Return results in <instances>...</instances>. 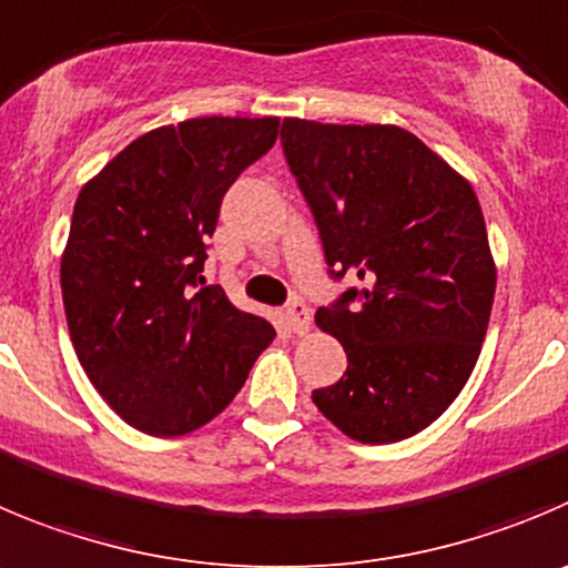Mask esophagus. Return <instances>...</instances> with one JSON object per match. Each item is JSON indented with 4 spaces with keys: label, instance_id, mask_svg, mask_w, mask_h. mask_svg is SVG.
I'll list each match as a JSON object with an SVG mask.
<instances>
[{
    "label": "esophagus",
    "instance_id": "obj_1",
    "mask_svg": "<svg viewBox=\"0 0 568 568\" xmlns=\"http://www.w3.org/2000/svg\"><path fill=\"white\" fill-rule=\"evenodd\" d=\"M285 320H288L291 331L300 333V336L311 331V308L305 302H291L288 311H285Z\"/></svg>",
    "mask_w": 568,
    "mask_h": 568
}]
</instances>
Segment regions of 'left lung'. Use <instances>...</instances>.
<instances>
[{"label":"left lung","mask_w":568,"mask_h":568,"mask_svg":"<svg viewBox=\"0 0 568 568\" xmlns=\"http://www.w3.org/2000/svg\"><path fill=\"white\" fill-rule=\"evenodd\" d=\"M283 151L314 210L333 277H358L320 331L347 373L314 404L369 445L432 426L468 384L496 294L479 199L463 173L397 125L285 116ZM353 298L362 306L349 312Z\"/></svg>","instance_id":"8db88e82"}]
</instances>
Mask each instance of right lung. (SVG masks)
I'll return each mask as SVG.
<instances>
[{"label": "right lung", "instance_id": "obj_1", "mask_svg": "<svg viewBox=\"0 0 568 568\" xmlns=\"http://www.w3.org/2000/svg\"><path fill=\"white\" fill-rule=\"evenodd\" d=\"M277 129L280 116L162 125L78 193L61 254L69 336L94 389L136 432L206 426L277 336L201 277L221 199Z\"/></svg>", "mask_w": 568, "mask_h": 568}]
</instances>
